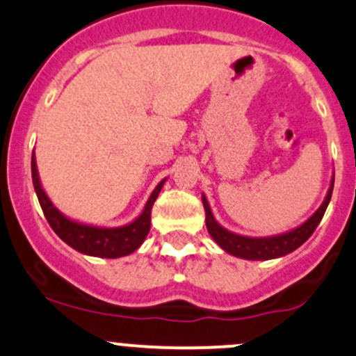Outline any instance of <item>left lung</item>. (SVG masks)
<instances>
[{
    "mask_svg": "<svg viewBox=\"0 0 356 356\" xmlns=\"http://www.w3.org/2000/svg\"><path fill=\"white\" fill-rule=\"evenodd\" d=\"M332 185H334V177L331 179L330 190H327L326 198L321 204V207L309 217L305 222L297 225L296 229H290V231L282 232V234L275 236H265V238H250V236H241L236 232L229 231L216 220L213 217L212 209H210L209 200L205 198V195H202V202H204L205 209V224H207L209 234L212 236V239L219 244L225 253L236 256V258L243 259H251V261H263V259H273L285 256L292 251H296L297 248H300L312 236V232L316 231V227L319 225L321 219H323L324 212H326L327 205H330L331 193H332Z\"/></svg>",
    "mask_w": 356,
    "mask_h": 356,
    "instance_id": "1",
    "label": "left lung"
}]
</instances>
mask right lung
<instances>
[{
    "label": "right lung",
    "mask_w": 356,
    "mask_h": 356,
    "mask_svg": "<svg viewBox=\"0 0 356 356\" xmlns=\"http://www.w3.org/2000/svg\"><path fill=\"white\" fill-rule=\"evenodd\" d=\"M32 181L35 188L37 198L40 202V207L44 210V216L54 232L66 244H70L72 250L88 256H97V258H122L134 253L144 239L147 238L149 229H151V210L156 198L161 192L166 178L158 183L152 190L151 197L146 202V207L140 212L139 217L132 222L118 227H102V225L85 224L72 220L64 216L47 197L45 190L42 188L39 170H37L35 152H32Z\"/></svg>",
    "instance_id": "right-lung-1"
}]
</instances>
